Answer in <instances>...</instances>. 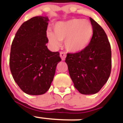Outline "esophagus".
Returning a JSON list of instances; mask_svg holds the SVG:
<instances>
[{"mask_svg": "<svg viewBox=\"0 0 123 123\" xmlns=\"http://www.w3.org/2000/svg\"><path fill=\"white\" fill-rule=\"evenodd\" d=\"M60 57L62 60H65L66 56H67L65 53L63 52V51H61L60 53Z\"/></svg>", "mask_w": 123, "mask_h": 123, "instance_id": "1", "label": "esophagus"}]
</instances>
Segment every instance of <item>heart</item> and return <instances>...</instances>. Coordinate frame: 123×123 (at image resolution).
Listing matches in <instances>:
<instances>
[{
  "mask_svg": "<svg viewBox=\"0 0 123 123\" xmlns=\"http://www.w3.org/2000/svg\"><path fill=\"white\" fill-rule=\"evenodd\" d=\"M55 32H47L49 42L58 47L61 41H65L66 49L70 52H79L87 46L93 35L92 23L86 19H74L60 22L54 27Z\"/></svg>",
  "mask_w": 123,
  "mask_h": 123,
  "instance_id": "obj_1",
  "label": "heart"
}]
</instances>
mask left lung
<instances>
[{"instance_id": "1", "label": "left lung", "mask_w": 123, "mask_h": 123, "mask_svg": "<svg viewBox=\"0 0 123 123\" xmlns=\"http://www.w3.org/2000/svg\"><path fill=\"white\" fill-rule=\"evenodd\" d=\"M93 26L92 39L83 50L67 53L65 62L74 86L80 93L96 94L104 86L111 71V49L102 27L90 18Z\"/></svg>"}]
</instances>
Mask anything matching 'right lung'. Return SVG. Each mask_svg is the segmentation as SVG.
I'll use <instances>...</instances> for the list:
<instances>
[{
  "instance_id": "1",
  "label": "right lung",
  "mask_w": 123,
  "mask_h": 123,
  "mask_svg": "<svg viewBox=\"0 0 123 123\" xmlns=\"http://www.w3.org/2000/svg\"><path fill=\"white\" fill-rule=\"evenodd\" d=\"M48 21L46 16H36L24 22L11 45V74L20 89L29 95H41L48 91L62 60L58 51H50L46 46Z\"/></svg>"
}]
</instances>
